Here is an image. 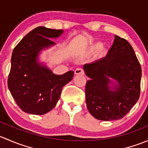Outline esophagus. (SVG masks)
<instances>
[{
  "mask_svg": "<svg viewBox=\"0 0 148 148\" xmlns=\"http://www.w3.org/2000/svg\"><path fill=\"white\" fill-rule=\"evenodd\" d=\"M74 74H76V75H77V74H82V75H84V71L82 69L77 68V69H75V71H74Z\"/></svg>",
  "mask_w": 148,
  "mask_h": 148,
  "instance_id": "esophagus-1",
  "label": "esophagus"
}]
</instances>
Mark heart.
Masks as SVG:
<instances>
[{
	"instance_id": "heart-1",
	"label": "heart",
	"mask_w": 148,
	"mask_h": 148,
	"mask_svg": "<svg viewBox=\"0 0 148 148\" xmlns=\"http://www.w3.org/2000/svg\"><path fill=\"white\" fill-rule=\"evenodd\" d=\"M101 47H102V44H96V45H95V49H97H97H100Z\"/></svg>"
}]
</instances>
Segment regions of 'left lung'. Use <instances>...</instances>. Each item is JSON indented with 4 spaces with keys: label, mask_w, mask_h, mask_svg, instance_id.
<instances>
[{
    "label": "left lung",
    "mask_w": 148,
    "mask_h": 148,
    "mask_svg": "<svg viewBox=\"0 0 148 148\" xmlns=\"http://www.w3.org/2000/svg\"><path fill=\"white\" fill-rule=\"evenodd\" d=\"M86 104L90 114L103 121L120 120L138 102L142 69L132 46L114 36L107 56L83 66Z\"/></svg>",
    "instance_id": "left-lung-1"
}]
</instances>
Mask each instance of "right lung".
I'll return each mask as SVG.
<instances>
[{"instance_id":"add662e5","label":"right lung","mask_w":148,"mask_h":148,"mask_svg":"<svg viewBox=\"0 0 148 148\" xmlns=\"http://www.w3.org/2000/svg\"><path fill=\"white\" fill-rule=\"evenodd\" d=\"M63 30L43 26L34 28L13 49L8 86L16 104L24 112L44 114L56 106L63 86L73 78L74 71L53 74L39 55L56 45L51 39L59 38Z\"/></svg>"}]
</instances>
